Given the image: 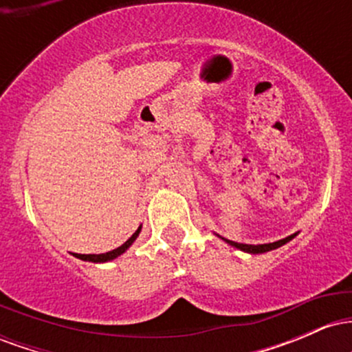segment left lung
I'll list each match as a JSON object with an SVG mask.
<instances>
[{
	"label": "left lung",
	"instance_id": "1",
	"mask_svg": "<svg viewBox=\"0 0 352 352\" xmlns=\"http://www.w3.org/2000/svg\"><path fill=\"white\" fill-rule=\"evenodd\" d=\"M294 236H296V233H294V235H289V236L283 238V240L274 241V243H265V245H243V243H236V241H230V240H227V238H223V240L227 241L228 245H232V246H235V248L241 250V252L256 254V253H266V252H272V250L280 248V246H283L285 243H288L289 240H293Z\"/></svg>",
	"mask_w": 352,
	"mask_h": 352
}]
</instances>
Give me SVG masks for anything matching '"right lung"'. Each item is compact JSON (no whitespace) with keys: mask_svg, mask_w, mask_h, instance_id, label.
I'll list each match as a JSON object with an SVG mask.
<instances>
[{"mask_svg":"<svg viewBox=\"0 0 352 352\" xmlns=\"http://www.w3.org/2000/svg\"><path fill=\"white\" fill-rule=\"evenodd\" d=\"M139 233H140V227L137 228V232L131 238H129V240L125 241L124 245H120L119 248L112 250V252L100 253V254H78V253H74V256H78V258H80V260H84V261H92V263H106V261H111V260H114V258L120 256V254H122L125 250L129 248V246L134 243L135 238L139 236Z\"/></svg>","mask_w":352,"mask_h":352,"instance_id":"add662e5","label":"right lung"}]
</instances>
